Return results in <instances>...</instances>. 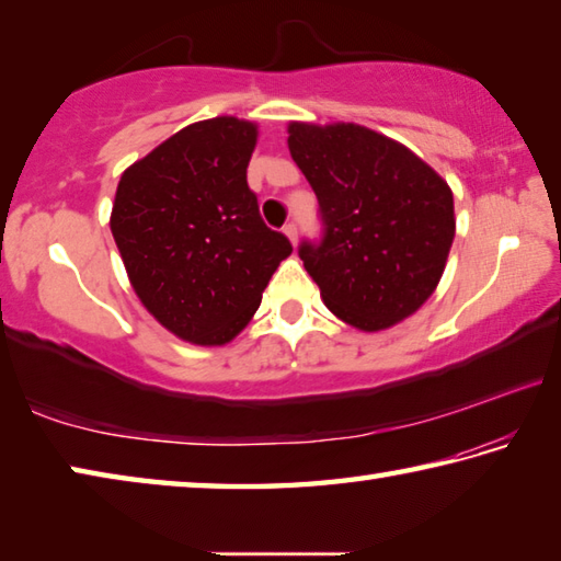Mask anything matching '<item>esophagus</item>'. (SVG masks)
Instances as JSON below:
<instances>
[{
	"instance_id": "1",
	"label": "esophagus",
	"mask_w": 561,
	"mask_h": 561,
	"mask_svg": "<svg viewBox=\"0 0 561 561\" xmlns=\"http://www.w3.org/2000/svg\"><path fill=\"white\" fill-rule=\"evenodd\" d=\"M284 234H287L289 237V242L294 244V242H297V225H294V222H287V225H284Z\"/></svg>"
}]
</instances>
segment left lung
Instances as JSON below:
<instances>
[{
  "label": "left lung",
  "instance_id": "left-lung-1",
  "mask_svg": "<svg viewBox=\"0 0 561 561\" xmlns=\"http://www.w3.org/2000/svg\"><path fill=\"white\" fill-rule=\"evenodd\" d=\"M289 153L319 201L321 240L299 257L321 299L360 331L423 307L455 237L453 193L405 146L356 123H289Z\"/></svg>",
  "mask_w": 561,
  "mask_h": 561
}]
</instances>
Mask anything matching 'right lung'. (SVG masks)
Segmentation results:
<instances>
[{"instance_id":"obj_1","label":"right lung","mask_w":561,"mask_h":561,"mask_svg":"<svg viewBox=\"0 0 561 561\" xmlns=\"http://www.w3.org/2000/svg\"><path fill=\"white\" fill-rule=\"evenodd\" d=\"M257 126L193 123L121 175L111 232L138 299L175 336L222 346L247 327L291 254L264 225L247 165Z\"/></svg>"}]
</instances>
